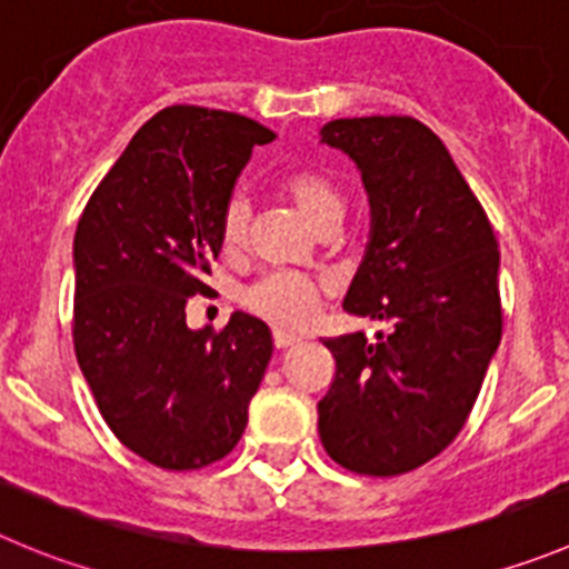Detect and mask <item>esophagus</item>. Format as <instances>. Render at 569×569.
<instances>
[{"instance_id": "obj_1", "label": "esophagus", "mask_w": 569, "mask_h": 569, "mask_svg": "<svg viewBox=\"0 0 569 569\" xmlns=\"http://www.w3.org/2000/svg\"><path fill=\"white\" fill-rule=\"evenodd\" d=\"M274 348H291V345L300 342V337H295V333H286V331H274Z\"/></svg>"}]
</instances>
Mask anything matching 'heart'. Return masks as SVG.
<instances>
[{
	"mask_svg": "<svg viewBox=\"0 0 569 569\" xmlns=\"http://www.w3.org/2000/svg\"><path fill=\"white\" fill-rule=\"evenodd\" d=\"M286 193L289 199L300 207V212L317 230H337V224L345 216V196L333 179L317 171H300L289 177L286 182ZM247 224H249V207L241 196H232L221 212V247L227 252L241 247L247 241ZM322 300V286L317 280L306 278L291 269H274V272L260 274L258 280L241 291V302L252 311L254 317L267 320L269 326L286 328V331H297L306 328L315 320L317 309Z\"/></svg>",
	"mask_w": 569,
	"mask_h": 569,
	"instance_id": "1",
	"label": "heart"
}]
</instances>
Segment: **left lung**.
<instances>
[{"label":"left lung","mask_w":569,"mask_h":569,"mask_svg":"<svg viewBox=\"0 0 569 569\" xmlns=\"http://www.w3.org/2000/svg\"><path fill=\"white\" fill-rule=\"evenodd\" d=\"M320 140L357 162L370 241L345 311L390 322L326 339L320 412L331 460L370 477L418 469L458 438L502 337L500 252L455 159L416 117H348Z\"/></svg>","instance_id":"1"}]
</instances>
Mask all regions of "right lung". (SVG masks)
I'll return each mask as SVG.
<instances>
[{
    "label": "right lung",
    "instance_id": "add662e5",
    "mask_svg": "<svg viewBox=\"0 0 569 569\" xmlns=\"http://www.w3.org/2000/svg\"><path fill=\"white\" fill-rule=\"evenodd\" d=\"M274 134L232 111L171 106L126 146L72 243L76 357L120 443L168 471L232 452L272 359V331L236 311L188 328L221 252V212L254 146Z\"/></svg>",
    "mask_w": 569,
    "mask_h": 569
}]
</instances>
